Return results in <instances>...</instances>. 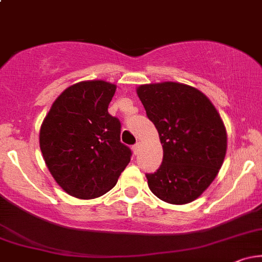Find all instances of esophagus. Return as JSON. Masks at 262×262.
Returning <instances> with one entry per match:
<instances>
[{
    "label": "esophagus",
    "mask_w": 262,
    "mask_h": 262,
    "mask_svg": "<svg viewBox=\"0 0 262 262\" xmlns=\"http://www.w3.org/2000/svg\"><path fill=\"white\" fill-rule=\"evenodd\" d=\"M139 150H140V143H137L135 144V145H133V152L135 155L138 154V152H139Z\"/></svg>",
    "instance_id": "34e87169"
}]
</instances>
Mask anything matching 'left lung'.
<instances>
[{"mask_svg": "<svg viewBox=\"0 0 262 262\" xmlns=\"http://www.w3.org/2000/svg\"><path fill=\"white\" fill-rule=\"evenodd\" d=\"M137 93L164 150L160 167L146 173L150 191L171 204L192 202L217 177L227 152L218 111L204 93L185 83H146Z\"/></svg>", "mask_w": 262, "mask_h": 262, "instance_id": "1", "label": "left lung"}]
</instances>
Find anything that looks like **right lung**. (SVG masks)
<instances>
[{
  "label": "right lung",
  "mask_w": 262,
  "mask_h": 262,
  "mask_svg": "<svg viewBox=\"0 0 262 262\" xmlns=\"http://www.w3.org/2000/svg\"><path fill=\"white\" fill-rule=\"evenodd\" d=\"M117 86L81 81L54 101L39 133L45 165L66 193L92 200L112 189L130 161L121 122L108 113Z\"/></svg>",
  "instance_id": "1"
}]
</instances>
